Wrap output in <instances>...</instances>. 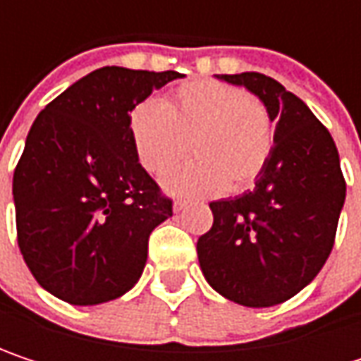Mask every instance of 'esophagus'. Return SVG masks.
Here are the masks:
<instances>
[{"instance_id": "esophagus-1", "label": "esophagus", "mask_w": 361, "mask_h": 361, "mask_svg": "<svg viewBox=\"0 0 361 361\" xmlns=\"http://www.w3.org/2000/svg\"><path fill=\"white\" fill-rule=\"evenodd\" d=\"M185 207H188V200H181V198H178V200L173 202V211H176V213H180V211H183Z\"/></svg>"}]
</instances>
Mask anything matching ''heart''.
Masks as SVG:
<instances>
[{
  "label": "heart",
  "instance_id": "heart-1",
  "mask_svg": "<svg viewBox=\"0 0 361 361\" xmlns=\"http://www.w3.org/2000/svg\"><path fill=\"white\" fill-rule=\"evenodd\" d=\"M129 133L142 167L163 173L188 154L194 161L169 171L173 194L238 192L257 180L274 148L267 106L251 94L213 79L180 85L167 102L142 100L129 114Z\"/></svg>",
  "mask_w": 361,
  "mask_h": 361
}]
</instances>
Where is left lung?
<instances>
[{"label": "left lung", "instance_id": "1", "mask_svg": "<svg viewBox=\"0 0 361 361\" xmlns=\"http://www.w3.org/2000/svg\"><path fill=\"white\" fill-rule=\"evenodd\" d=\"M255 94L276 121L274 148L255 188L211 202L196 243L207 282L245 307H271L303 290L334 245L345 180L332 135L307 104L261 73L215 75Z\"/></svg>", "mask_w": 361, "mask_h": 361}]
</instances>
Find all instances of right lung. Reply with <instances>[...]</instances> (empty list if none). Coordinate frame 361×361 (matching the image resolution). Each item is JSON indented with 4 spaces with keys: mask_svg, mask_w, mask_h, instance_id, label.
<instances>
[{
    "mask_svg": "<svg viewBox=\"0 0 361 361\" xmlns=\"http://www.w3.org/2000/svg\"><path fill=\"white\" fill-rule=\"evenodd\" d=\"M180 77L104 66L39 112L12 194L23 259L54 297L98 305L140 280L150 232L173 209L137 161L129 114Z\"/></svg>",
    "mask_w": 361,
    "mask_h": 361,
    "instance_id": "obj_1",
    "label": "right lung"
}]
</instances>
